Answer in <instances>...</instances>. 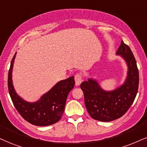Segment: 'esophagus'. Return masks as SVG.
Instances as JSON below:
<instances>
[{"label":"esophagus","instance_id":"esophagus-1","mask_svg":"<svg viewBox=\"0 0 147 147\" xmlns=\"http://www.w3.org/2000/svg\"><path fill=\"white\" fill-rule=\"evenodd\" d=\"M74 78H75L76 84L77 86H78V85L81 84V82H82V76L80 74H77L75 76V77H74Z\"/></svg>","mask_w":147,"mask_h":147}]
</instances>
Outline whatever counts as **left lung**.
<instances>
[{"label": "left lung", "instance_id": "1", "mask_svg": "<svg viewBox=\"0 0 147 147\" xmlns=\"http://www.w3.org/2000/svg\"><path fill=\"white\" fill-rule=\"evenodd\" d=\"M116 54L125 61L128 67L125 81L121 86L106 91L92 78L80 84L88 114L93 119L103 122L114 121L125 115L133 104L138 89V69L131 49L121 41Z\"/></svg>", "mask_w": 147, "mask_h": 147}]
</instances>
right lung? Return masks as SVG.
Segmentation results:
<instances>
[{
  "label": "right lung",
  "instance_id": "obj_1",
  "mask_svg": "<svg viewBox=\"0 0 147 147\" xmlns=\"http://www.w3.org/2000/svg\"><path fill=\"white\" fill-rule=\"evenodd\" d=\"M16 52L11 60L8 74V89L13 104L20 115L37 126H48L57 123L65 110L67 97L73 89L74 76L61 80L35 102H28L18 95L12 82V71Z\"/></svg>",
  "mask_w": 147,
  "mask_h": 147
}]
</instances>
